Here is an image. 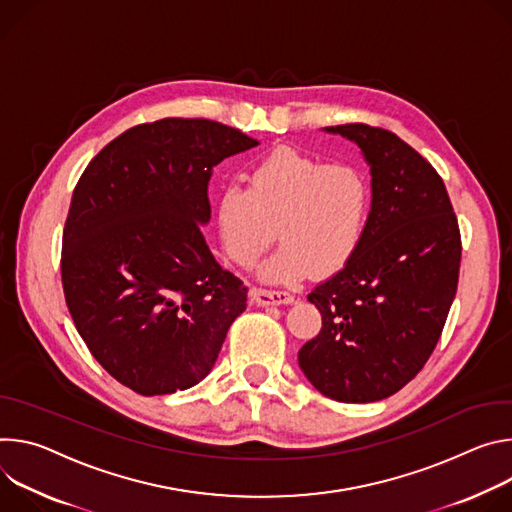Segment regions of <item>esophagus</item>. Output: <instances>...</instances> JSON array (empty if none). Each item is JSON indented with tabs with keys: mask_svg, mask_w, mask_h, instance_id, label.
I'll list each match as a JSON object with an SVG mask.
<instances>
[{
	"mask_svg": "<svg viewBox=\"0 0 512 512\" xmlns=\"http://www.w3.org/2000/svg\"><path fill=\"white\" fill-rule=\"evenodd\" d=\"M250 299L258 307H268V305H291L295 301V295L287 291H266V289H250Z\"/></svg>",
	"mask_w": 512,
	"mask_h": 512,
	"instance_id": "obj_1",
	"label": "esophagus"
}]
</instances>
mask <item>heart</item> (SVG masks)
<instances>
[{"mask_svg":"<svg viewBox=\"0 0 512 512\" xmlns=\"http://www.w3.org/2000/svg\"><path fill=\"white\" fill-rule=\"evenodd\" d=\"M370 215V185L352 164H327L293 146L262 156L246 173V191L227 187L217 203L223 250L250 268L274 240L264 262L268 282H293L311 272L329 276L356 254Z\"/></svg>","mask_w":512,"mask_h":512,"instance_id":"1","label":"heart"}]
</instances>
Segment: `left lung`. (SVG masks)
Instances as JSON below:
<instances>
[{"instance_id": "left-lung-1", "label": "left lung", "mask_w": 512, "mask_h": 512, "mask_svg": "<svg viewBox=\"0 0 512 512\" xmlns=\"http://www.w3.org/2000/svg\"><path fill=\"white\" fill-rule=\"evenodd\" d=\"M358 144L372 175L366 230L350 262L309 293L321 331L299 350L307 380L339 403H374L411 382L458 291L462 240L437 170L399 136L325 128Z\"/></svg>"}]
</instances>
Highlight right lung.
Returning a JSON list of instances; mask_svg holds the SVG:
<instances>
[{
	"mask_svg": "<svg viewBox=\"0 0 512 512\" xmlns=\"http://www.w3.org/2000/svg\"><path fill=\"white\" fill-rule=\"evenodd\" d=\"M258 140L211 120L164 118L111 140L81 175L63 232L69 313L93 358L138 394L203 380L248 289L201 225L213 166Z\"/></svg>",
	"mask_w": 512,
	"mask_h": 512,
	"instance_id": "1",
	"label": "right lung"
}]
</instances>
